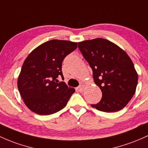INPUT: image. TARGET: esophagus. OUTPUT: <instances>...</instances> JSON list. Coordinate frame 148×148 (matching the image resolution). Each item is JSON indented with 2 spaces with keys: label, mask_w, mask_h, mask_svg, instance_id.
<instances>
[{
  "label": "esophagus",
  "mask_w": 148,
  "mask_h": 148,
  "mask_svg": "<svg viewBox=\"0 0 148 148\" xmlns=\"http://www.w3.org/2000/svg\"><path fill=\"white\" fill-rule=\"evenodd\" d=\"M84 86H85V84L84 83H82V84H80V86H79V87H78V90L80 92H83L84 91Z\"/></svg>",
  "instance_id": "obj_1"
}]
</instances>
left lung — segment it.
<instances>
[{"label":"left lung","mask_w":148,"mask_h":148,"mask_svg":"<svg viewBox=\"0 0 148 148\" xmlns=\"http://www.w3.org/2000/svg\"><path fill=\"white\" fill-rule=\"evenodd\" d=\"M78 47L92 69L94 82L102 91L100 101L90 105L105 112L124 108L138 84V74L131 58L119 46L103 38L84 40Z\"/></svg>","instance_id":"left-lung-1"}]
</instances>
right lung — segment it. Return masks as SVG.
Wrapping results in <instances>:
<instances>
[{"instance_id": "add662e5", "label": "right lung", "mask_w": 148, "mask_h": 148, "mask_svg": "<svg viewBox=\"0 0 148 148\" xmlns=\"http://www.w3.org/2000/svg\"><path fill=\"white\" fill-rule=\"evenodd\" d=\"M77 48V43L50 40L34 49L26 58L19 74L17 87L29 110L40 115L58 112L66 106L75 90L64 82L62 63Z\"/></svg>"}]
</instances>
